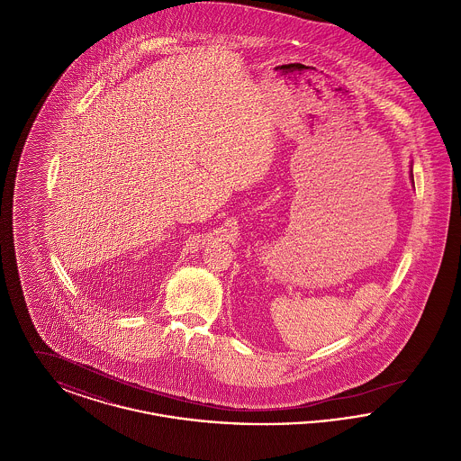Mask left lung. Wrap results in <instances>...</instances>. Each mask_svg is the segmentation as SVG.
Instances as JSON below:
<instances>
[{
	"mask_svg": "<svg viewBox=\"0 0 461 461\" xmlns=\"http://www.w3.org/2000/svg\"><path fill=\"white\" fill-rule=\"evenodd\" d=\"M410 177H411V183H413V169L410 171Z\"/></svg>",
	"mask_w": 461,
	"mask_h": 461,
	"instance_id": "obj_1",
	"label": "left lung"
}]
</instances>
